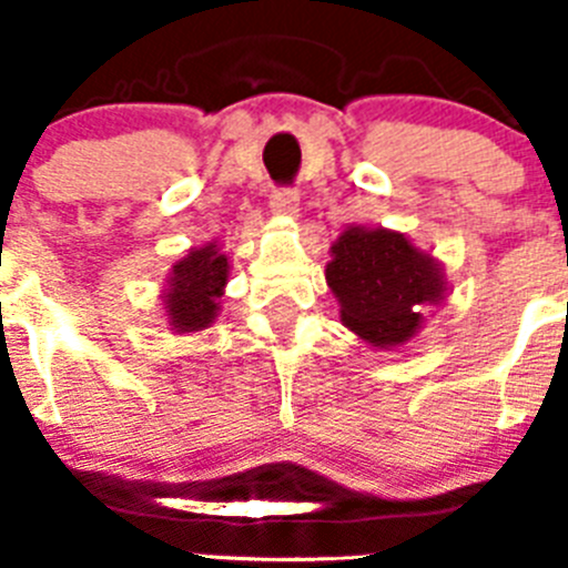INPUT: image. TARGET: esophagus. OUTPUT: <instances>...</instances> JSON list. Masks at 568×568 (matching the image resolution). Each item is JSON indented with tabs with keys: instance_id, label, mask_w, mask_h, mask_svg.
I'll return each mask as SVG.
<instances>
[{
	"instance_id": "obj_1",
	"label": "esophagus",
	"mask_w": 568,
	"mask_h": 568,
	"mask_svg": "<svg viewBox=\"0 0 568 568\" xmlns=\"http://www.w3.org/2000/svg\"><path fill=\"white\" fill-rule=\"evenodd\" d=\"M301 196L295 189H273L270 194V207H273L275 216H287V220H295L298 216Z\"/></svg>"
}]
</instances>
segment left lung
Returning <instances> with one entry per match:
<instances>
[{"label":"left lung","mask_w":568,"mask_h":568,"mask_svg":"<svg viewBox=\"0 0 568 568\" xmlns=\"http://www.w3.org/2000/svg\"><path fill=\"white\" fill-rule=\"evenodd\" d=\"M326 284L343 326L374 346H399L423 326L425 306L445 301L447 281L430 253L405 233L352 225L332 244Z\"/></svg>","instance_id":"1"}]
</instances>
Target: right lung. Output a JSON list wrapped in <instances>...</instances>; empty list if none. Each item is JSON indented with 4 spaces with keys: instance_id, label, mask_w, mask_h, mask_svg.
<instances>
[{
    "instance_id": "1",
    "label": "right lung",
    "mask_w": 568,
    "mask_h": 568,
    "mask_svg": "<svg viewBox=\"0 0 568 568\" xmlns=\"http://www.w3.org/2000/svg\"><path fill=\"white\" fill-rule=\"evenodd\" d=\"M231 264L216 242L189 250V256L171 267L169 290L163 293L165 315L174 332H202L216 321L225 295Z\"/></svg>"
}]
</instances>
